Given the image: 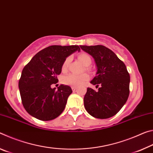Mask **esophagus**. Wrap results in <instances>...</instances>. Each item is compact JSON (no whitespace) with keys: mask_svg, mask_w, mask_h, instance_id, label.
Wrapping results in <instances>:
<instances>
[{"mask_svg":"<svg viewBox=\"0 0 153 153\" xmlns=\"http://www.w3.org/2000/svg\"><path fill=\"white\" fill-rule=\"evenodd\" d=\"M77 88V87H76V86H71V89L73 91H75V90H76Z\"/></svg>","mask_w":153,"mask_h":153,"instance_id":"obj_1","label":"esophagus"}]
</instances>
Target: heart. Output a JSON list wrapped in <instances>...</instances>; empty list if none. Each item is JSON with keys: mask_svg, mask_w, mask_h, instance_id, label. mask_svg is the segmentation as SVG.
Instances as JSON below:
<instances>
[{"mask_svg": "<svg viewBox=\"0 0 153 153\" xmlns=\"http://www.w3.org/2000/svg\"><path fill=\"white\" fill-rule=\"evenodd\" d=\"M77 59L81 62V63L85 66H88L91 63V58L85 53H81L77 55ZM70 59L67 58L63 62V65H62V70L65 71L68 64L69 63ZM90 77L88 74H84L82 75H75V74H69L65 76L63 78V83L66 85H69L72 86H78L84 84L85 82L89 79Z\"/></svg>", "mask_w": 153, "mask_h": 153, "instance_id": "heart-1", "label": "heart"}]
</instances>
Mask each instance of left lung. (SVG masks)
<instances>
[{
  "label": "left lung",
  "instance_id": "obj_1",
  "mask_svg": "<svg viewBox=\"0 0 153 153\" xmlns=\"http://www.w3.org/2000/svg\"><path fill=\"white\" fill-rule=\"evenodd\" d=\"M80 48L94 58L97 67L96 76L90 83L98 90L96 92L88 88L84 98L85 108L95 118L113 117L129 97L130 77L126 65L105 46H80Z\"/></svg>",
  "mask_w": 153,
  "mask_h": 153
}]
</instances>
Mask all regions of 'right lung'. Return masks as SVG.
<instances>
[{"label":"right lung","instance_id":"1","mask_svg":"<svg viewBox=\"0 0 153 153\" xmlns=\"http://www.w3.org/2000/svg\"><path fill=\"white\" fill-rule=\"evenodd\" d=\"M76 51H80L79 46H50L38 52L23 69L19 92L24 107L32 117L50 121L63 111L71 88L63 84L56 90L51 86L58 82L65 60Z\"/></svg>","mask_w":153,"mask_h":153}]
</instances>
